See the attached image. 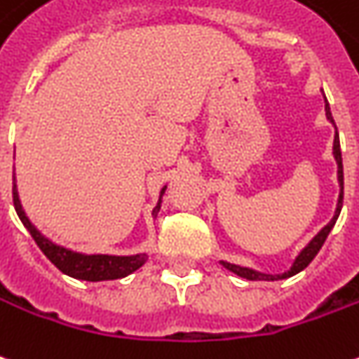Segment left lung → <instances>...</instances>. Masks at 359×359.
<instances>
[{
  "label": "left lung",
  "mask_w": 359,
  "mask_h": 359,
  "mask_svg": "<svg viewBox=\"0 0 359 359\" xmlns=\"http://www.w3.org/2000/svg\"><path fill=\"white\" fill-rule=\"evenodd\" d=\"M325 112H327V118L334 124V120H332V112H330V107H328L327 99H325ZM332 154H334V159H337L338 165V184H340V194H338V204H337V212H334V217L330 219V222L320 229L311 243L305 247V249L297 255V258L293 260L292 268L284 272V274H262V272H257V270H252V268H245V266H237V264H231V262H225L222 260V266L227 268V270H231L233 274L241 276V278H247V280H268V282H274V280H284V278H290V276H295L297 272H302L305 268L309 266V262L313 258L317 257V252L320 250V247L325 245V241H327L328 233L330 229L334 227V223H337L338 215H340V210H342V198H344V171H342V151H340V140H338V132L337 136H334V145H332Z\"/></svg>",
  "instance_id": "obj_1"
}]
</instances>
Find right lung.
<instances>
[{"instance_id": "right-lung-1", "label": "right lung", "mask_w": 359, "mask_h": 359, "mask_svg": "<svg viewBox=\"0 0 359 359\" xmlns=\"http://www.w3.org/2000/svg\"><path fill=\"white\" fill-rule=\"evenodd\" d=\"M165 188L163 187L161 196L159 202L154 208L151 215L157 217L159 214V208H161V198L165 194ZM13 205L15 212L19 215V219L22 225L27 227V231L31 233L34 243L39 245V249L46 255L50 262L62 270L64 274L72 276L75 280H85V282H102V280H118L124 276L136 272L137 268L144 266L147 255L140 252V255H130V257H116V255H83V252H75L66 247H60L56 243H52L48 237H44L42 233L34 227L31 219L27 217L25 210H22L21 200H19V192H17V182L13 177Z\"/></svg>"}]
</instances>
